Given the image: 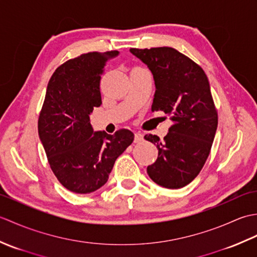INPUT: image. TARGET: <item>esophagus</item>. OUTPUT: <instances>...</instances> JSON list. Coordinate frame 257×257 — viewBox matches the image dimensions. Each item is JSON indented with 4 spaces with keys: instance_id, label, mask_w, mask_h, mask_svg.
<instances>
[{
    "instance_id": "34e87169",
    "label": "esophagus",
    "mask_w": 257,
    "mask_h": 257,
    "mask_svg": "<svg viewBox=\"0 0 257 257\" xmlns=\"http://www.w3.org/2000/svg\"><path fill=\"white\" fill-rule=\"evenodd\" d=\"M143 140H144V136H143V135L139 134V133L135 134V143H136V144L141 143V141H143Z\"/></svg>"
}]
</instances>
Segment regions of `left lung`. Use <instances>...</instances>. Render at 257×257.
<instances>
[{
  "label": "left lung",
  "mask_w": 257,
  "mask_h": 257,
  "mask_svg": "<svg viewBox=\"0 0 257 257\" xmlns=\"http://www.w3.org/2000/svg\"><path fill=\"white\" fill-rule=\"evenodd\" d=\"M130 52L154 75L151 110H161L173 121L163 140L156 135L145 136L158 149L157 160L147 172L163 188H183L202 170L216 133L217 111L209 79L198 64L172 47Z\"/></svg>",
  "instance_id": "1"
}]
</instances>
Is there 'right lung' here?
<instances>
[{
  "mask_svg": "<svg viewBox=\"0 0 257 257\" xmlns=\"http://www.w3.org/2000/svg\"><path fill=\"white\" fill-rule=\"evenodd\" d=\"M117 51L90 52L65 62L48 81L38 117V136L57 180L75 193L94 192L107 182L117 158L133 144L128 129L94 132L89 114L101 105L100 78Z\"/></svg>",
  "mask_w": 257,
  "mask_h": 257,
  "instance_id": "1",
  "label": "right lung"
}]
</instances>
